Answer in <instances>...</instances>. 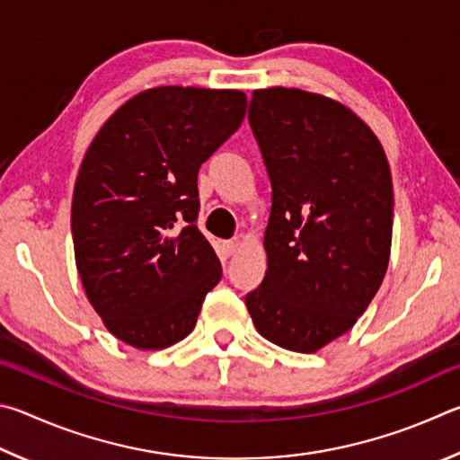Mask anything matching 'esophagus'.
I'll list each match as a JSON object with an SVG mask.
<instances>
[{
  "label": "esophagus",
  "instance_id": "esophagus-1",
  "mask_svg": "<svg viewBox=\"0 0 460 460\" xmlns=\"http://www.w3.org/2000/svg\"><path fill=\"white\" fill-rule=\"evenodd\" d=\"M222 248H224V254H226V256H232V254H236V251H238V248H240V238L226 240V243L222 244Z\"/></svg>",
  "mask_w": 460,
  "mask_h": 460
}]
</instances>
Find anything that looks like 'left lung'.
<instances>
[{
	"instance_id": "left-lung-1",
	"label": "left lung",
	"mask_w": 460,
	"mask_h": 460,
	"mask_svg": "<svg viewBox=\"0 0 460 460\" xmlns=\"http://www.w3.org/2000/svg\"><path fill=\"white\" fill-rule=\"evenodd\" d=\"M248 123L272 206L267 272L244 301L264 340L313 353L356 325L388 270L390 165L356 112L315 93L254 91Z\"/></svg>"
}]
</instances>
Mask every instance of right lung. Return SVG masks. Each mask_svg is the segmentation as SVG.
<instances>
[{"label": "right lung", "instance_id": "right-lung-1", "mask_svg": "<svg viewBox=\"0 0 460 460\" xmlns=\"http://www.w3.org/2000/svg\"><path fill=\"white\" fill-rule=\"evenodd\" d=\"M246 94L149 88L88 147L72 196V243L88 301L137 349H164L196 327L222 264L198 230L199 165L243 123Z\"/></svg>", "mask_w": 460, "mask_h": 460}]
</instances>
